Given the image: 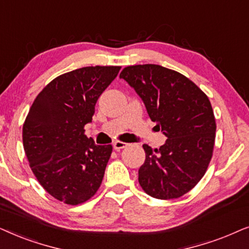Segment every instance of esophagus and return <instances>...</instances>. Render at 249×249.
<instances>
[{
	"label": "esophagus",
	"instance_id": "1",
	"mask_svg": "<svg viewBox=\"0 0 249 249\" xmlns=\"http://www.w3.org/2000/svg\"><path fill=\"white\" fill-rule=\"evenodd\" d=\"M127 143H125V142H122V141H115L114 144H112V147H114L115 150H121L123 148H126L127 147Z\"/></svg>",
	"mask_w": 249,
	"mask_h": 249
}]
</instances>
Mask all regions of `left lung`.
I'll use <instances>...</instances> for the list:
<instances>
[{"label":"left lung","mask_w":249,"mask_h":249,"mask_svg":"<svg viewBox=\"0 0 249 249\" xmlns=\"http://www.w3.org/2000/svg\"><path fill=\"white\" fill-rule=\"evenodd\" d=\"M119 78L134 89L167 138L155 150L143 144L139 183L157 199L183 196L204 177L213 155L216 124L207 95L185 76L159 65L128 66Z\"/></svg>","instance_id":"1"}]
</instances>
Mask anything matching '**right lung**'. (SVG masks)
<instances>
[{"label":"right lung","mask_w":249,"mask_h":249,"mask_svg":"<svg viewBox=\"0 0 249 249\" xmlns=\"http://www.w3.org/2000/svg\"><path fill=\"white\" fill-rule=\"evenodd\" d=\"M121 67H83L58 76L33 102L22 142L33 173L43 188L68 205L94 196L110 158L111 144L98 145L84 134L95 104Z\"/></svg>","instance_id":"right-lung-1"}]
</instances>
